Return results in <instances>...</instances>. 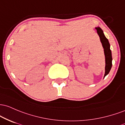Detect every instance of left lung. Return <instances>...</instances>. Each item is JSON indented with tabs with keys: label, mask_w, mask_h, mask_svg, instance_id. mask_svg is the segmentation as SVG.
<instances>
[{
	"label": "left lung",
	"mask_w": 125,
	"mask_h": 125,
	"mask_svg": "<svg viewBox=\"0 0 125 125\" xmlns=\"http://www.w3.org/2000/svg\"><path fill=\"white\" fill-rule=\"evenodd\" d=\"M98 35L100 38V41L104 48V52L105 55V62H106V66H105V74L104 78L106 75H107L110 72L112 66V52L110 49V44L109 41L104 36L103 30L100 27L96 28Z\"/></svg>",
	"instance_id": "obj_1"
}]
</instances>
